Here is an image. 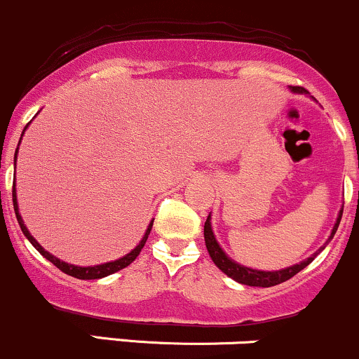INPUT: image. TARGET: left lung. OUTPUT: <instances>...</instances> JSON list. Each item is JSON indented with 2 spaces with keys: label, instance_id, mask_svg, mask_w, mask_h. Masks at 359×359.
<instances>
[{
  "label": "left lung",
  "instance_id": "obj_1",
  "mask_svg": "<svg viewBox=\"0 0 359 359\" xmlns=\"http://www.w3.org/2000/svg\"><path fill=\"white\" fill-rule=\"evenodd\" d=\"M290 90H292V93H301V94L306 93L304 88H299V86H290ZM341 217H342V210L339 211L337 222H335L334 229H332L329 241L334 237L335 230H337L339 224H341ZM329 241H327V243H329ZM205 243H206V249H208L211 259H213V263L218 266V269L224 271L225 275H229L230 278H233L236 282H239V284L252 285V287H271V285H277V284H282V282L289 280V278H292L294 275L299 273L301 270L306 269L309 263H311L313 259L318 256V252L325 248V246L320 248L315 255L309 256V258L304 259V262L297 263V265L287 266V269H284V270L263 271V270L248 269V266L239 265V263H236L232 258H229V256L225 255V251L220 248L218 241L215 239L213 230H211V217L206 218V222H205Z\"/></svg>",
  "mask_w": 359,
  "mask_h": 359
}]
</instances>
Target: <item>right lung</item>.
<instances>
[{
	"label": "right lung",
	"mask_w": 359,
	"mask_h": 359,
	"mask_svg": "<svg viewBox=\"0 0 359 359\" xmlns=\"http://www.w3.org/2000/svg\"><path fill=\"white\" fill-rule=\"evenodd\" d=\"M25 129H27V126H25ZM24 129V130H25ZM22 135H24V132H22ZM22 139V137H20ZM17 153H18V148L17 151H15V160H17ZM13 208H15V215H17V220H18V225H20L22 232H24V236L27 237V239L30 241V244H32L34 248L37 249V251L41 252V255L44 256L46 259H50V262L53 263V265L56 266V269H60L63 271V273L70 275V277H75V278H81V280H94V278H103V277H108V275L115 273V271L126 269V266H129L132 262H134L135 258L139 256V252H141V249L144 248L146 241H148V236L151 232V227H153V220L149 222L148 229H146L144 236H142L141 243L137 244L132 251L129 252V255L122 256V258L115 259V262H108V263H103V265H94V266H77V265H70V263H65L62 262V259H58L56 256H53L51 252H48L46 249H44L43 246H41L39 243H37L36 239H34L32 236H30V232L27 230V227H25L24 220H22L20 213H18V203H17V192H15V187H13Z\"/></svg>",
	"instance_id": "1"
}]
</instances>
